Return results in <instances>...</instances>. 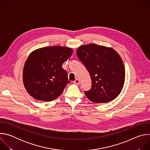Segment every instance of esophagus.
<instances>
[{"label": "esophagus", "mask_w": 150, "mask_h": 150, "mask_svg": "<svg viewBox=\"0 0 150 150\" xmlns=\"http://www.w3.org/2000/svg\"><path fill=\"white\" fill-rule=\"evenodd\" d=\"M75 84H79V80L78 79H76L75 81H74V82Z\"/></svg>", "instance_id": "34e87169"}]
</instances>
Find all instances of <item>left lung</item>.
<instances>
[{
    "label": "left lung",
    "instance_id": "1",
    "mask_svg": "<svg viewBox=\"0 0 150 150\" xmlns=\"http://www.w3.org/2000/svg\"><path fill=\"white\" fill-rule=\"evenodd\" d=\"M76 54L90 73L92 85L85 91L87 97L96 103H108L120 93L125 82L123 61L112 48L95 44L78 48Z\"/></svg>",
    "mask_w": 150,
    "mask_h": 150
}]
</instances>
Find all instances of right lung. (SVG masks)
<instances>
[{"instance_id":"1","label":"right lung","mask_w":150,"mask_h":150,"mask_svg":"<svg viewBox=\"0 0 150 150\" xmlns=\"http://www.w3.org/2000/svg\"><path fill=\"white\" fill-rule=\"evenodd\" d=\"M73 53L67 47L54 46L33 52L25 62L23 82L28 94L38 100L50 101L62 93L70 82L62 64Z\"/></svg>"}]
</instances>
